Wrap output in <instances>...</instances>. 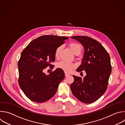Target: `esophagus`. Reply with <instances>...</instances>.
<instances>
[{
    "label": "esophagus",
    "instance_id": "obj_1",
    "mask_svg": "<svg viewBox=\"0 0 125 125\" xmlns=\"http://www.w3.org/2000/svg\"><path fill=\"white\" fill-rule=\"evenodd\" d=\"M69 75V74L67 73H65V76H68Z\"/></svg>",
    "mask_w": 125,
    "mask_h": 125
}]
</instances>
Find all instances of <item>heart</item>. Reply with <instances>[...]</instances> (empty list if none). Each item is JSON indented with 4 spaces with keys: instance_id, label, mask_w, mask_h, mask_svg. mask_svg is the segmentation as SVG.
Listing matches in <instances>:
<instances>
[{
    "instance_id": "b5f03b06",
    "label": "heart",
    "mask_w": 125,
    "mask_h": 125,
    "mask_svg": "<svg viewBox=\"0 0 125 125\" xmlns=\"http://www.w3.org/2000/svg\"><path fill=\"white\" fill-rule=\"evenodd\" d=\"M69 46L73 51V52L75 54L76 52H80L81 51V45L77 43H72L69 45ZM61 50V46L58 47L55 51V56L57 57L59 56L60 52ZM76 65L73 63H69L66 61H61L58 63L57 65V67L58 68L61 69L66 73L70 72L72 69L75 67Z\"/></svg>"
}]
</instances>
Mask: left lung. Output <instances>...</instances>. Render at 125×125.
<instances>
[{
    "mask_svg": "<svg viewBox=\"0 0 125 125\" xmlns=\"http://www.w3.org/2000/svg\"><path fill=\"white\" fill-rule=\"evenodd\" d=\"M83 47L84 52L77 72L85 71L86 75L82 78L73 75L74 81L71 84L74 96L85 104L98 100L106 90L111 72L108 53L99 42L92 38L76 36L71 37Z\"/></svg>",
    "mask_w": 125,
    "mask_h": 125,
    "instance_id": "1",
    "label": "left lung"
}]
</instances>
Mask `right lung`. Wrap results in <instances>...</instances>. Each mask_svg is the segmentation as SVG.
Wrapping results in <instances>:
<instances>
[{"label": "right lung", "mask_w": 125, "mask_h": 125, "mask_svg": "<svg viewBox=\"0 0 125 125\" xmlns=\"http://www.w3.org/2000/svg\"><path fill=\"white\" fill-rule=\"evenodd\" d=\"M69 38L54 35L40 36L27 45L22 52L18 62L19 85L30 100L45 102L56 93L58 85L65 77V73L57 68L48 75L44 70L55 59L56 49Z\"/></svg>", "instance_id": "1"}]
</instances>
